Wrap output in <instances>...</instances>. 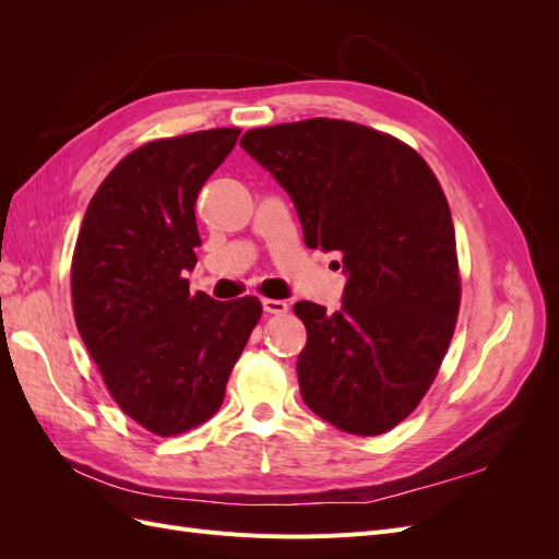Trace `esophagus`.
Returning a JSON list of instances; mask_svg holds the SVG:
<instances>
[{
    "mask_svg": "<svg viewBox=\"0 0 559 559\" xmlns=\"http://www.w3.org/2000/svg\"><path fill=\"white\" fill-rule=\"evenodd\" d=\"M261 306H263V310H265L267 314H275V317H282V314L289 312V302H286V300L263 298V300H261Z\"/></svg>",
    "mask_w": 559,
    "mask_h": 559,
    "instance_id": "obj_1",
    "label": "esophagus"
}]
</instances>
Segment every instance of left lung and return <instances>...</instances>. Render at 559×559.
<instances>
[{
    "instance_id": "8db88e82",
    "label": "left lung",
    "mask_w": 559,
    "mask_h": 559,
    "mask_svg": "<svg viewBox=\"0 0 559 559\" xmlns=\"http://www.w3.org/2000/svg\"><path fill=\"white\" fill-rule=\"evenodd\" d=\"M240 146L289 193L306 245L343 253V308L294 306L302 401L347 433L389 431L427 394L460 312L441 183L411 146L335 118L249 130Z\"/></svg>"
}]
</instances>
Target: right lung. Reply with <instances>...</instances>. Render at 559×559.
Here are the masks:
<instances>
[{
  "label": "right lung",
  "instance_id": "add662e5",
  "mask_svg": "<svg viewBox=\"0 0 559 559\" xmlns=\"http://www.w3.org/2000/svg\"><path fill=\"white\" fill-rule=\"evenodd\" d=\"M238 128L134 148L99 183L72 261L76 329L128 417L158 436L210 419L261 319L253 296L189 292L200 235L195 200Z\"/></svg>",
  "mask_w": 559,
  "mask_h": 559
}]
</instances>
